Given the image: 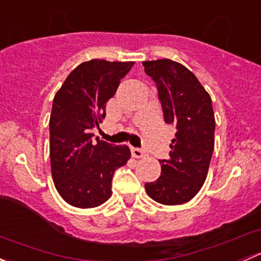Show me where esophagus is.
Listing matches in <instances>:
<instances>
[{
  "mask_svg": "<svg viewBox=\"0 0 261 261\" xmlns=\"http://www.w3.org/2000/svg\"><path fill=\"white\" fill-rule=\"evenodd\" d=\"M131 155L134 158H143L145 155V151L143 149H139V147H131Z\"/></svg>",
  "mask_w": 261,
  "mask_h": 261,
  "instance_id": "1",
  "label": "esophagus"
}]
</instances>
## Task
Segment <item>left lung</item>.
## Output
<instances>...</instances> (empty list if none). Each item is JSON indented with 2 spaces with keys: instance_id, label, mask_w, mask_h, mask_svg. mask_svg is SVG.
<instances>
[{
  "instance_id": "8db88e82",
  "label": "left lung",
  "mask_w": 261,
  "mask_h": 261,
  "mask_svg": "<svg viewBox=\"0 0 261 261\" xmlns=\"http://www.w3.org/2000/svg\"><path fill=\"white\" fill-rule=\"evenodd\" d=\"M143 65L156 84L164 121L175 127L169 159L159 160L162 175L145 184L146 193L162 204L186 203L203 186L215 147L211 97L180 63L158 59Z\"/></svg>"
}]
</instances>
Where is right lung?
Returning <instances> with one entry per match:
<instances>
[{
    "instance_id": "1",
    "label": "right lung",
    "mask_w": 261,
    "mask_h": 261,
    "mask_svg": "<svg viewBox=\"0 0 261 261\" xmlns=\"http://www.w3.org/2000/svg\"><path fill=\"white\" fill-rule=\"evenodd\" d=\"M134 62L93 59L78 65L57 92L50 115V165L58 193L78 208L111 197L112 177L131 158L126 145L94 139L106 103Z\"/></svg>"
}]
</instances>
